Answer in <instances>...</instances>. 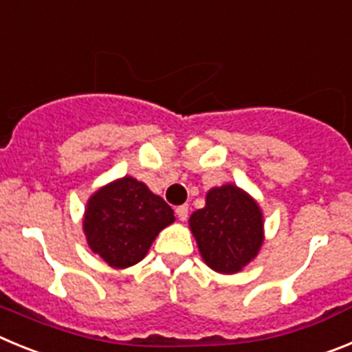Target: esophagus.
I'll use <instances>...</instances> for the list:
<instances>
[{"mask_svg": "<svg viewBox=\"0 0 352 352\" xmlns=\"http://www.w3.org/2000/svg\"><path fill=\"white\" fill-rule=\"evenodd\" d=\"M175 214L180 221H186L188 219V214H189V207L188 205H180V207L175 208Z\"/></svg>", "mask_w": 352, "mask_h": 352, "instance_id": "1", "label": "esophagus"}]
</instances>
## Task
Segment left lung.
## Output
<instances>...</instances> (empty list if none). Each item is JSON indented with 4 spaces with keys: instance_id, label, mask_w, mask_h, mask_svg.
Returning <instances> with one entry per match:
<instances>
[{
    "instance_id": "obj_1",
    "label": "left lung",
    "mask_w": 352,
    "mask_h": 352,
    "mask_svg": "<svg viewBox=\"0 0 352 352\" xmlns=\"http://www.w3.org/2000/svg\"><path fill=\"white\" fill-rule=\"evenodd\" d=\"M189 228L204 261L219 274L242 270L263 243L261 208L233 184L210 189L205 207L189 217Z\"/></svg>"
}]
</instances>
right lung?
<instances>
[{
    "mask_svg": "<svg viewBox=\"0 0 352 352\" xmlns=\"http://www.w3.org/2000/svg\"><path fill=\"white\" fill-rule=\"evenodd\" d=\"M175 221L172 207L144 182L122 177L98 189L87 201L84 233L91 251L113 268L145 258L163 228Z\"/></svg>",
    "mask_w": 352,
    "mask_h": 352,
    "instance_id": "obj_1",
    "label": "right lung"
}]
</instances>
